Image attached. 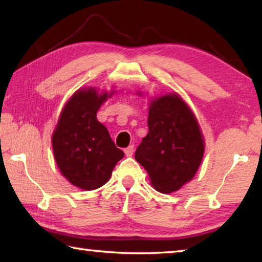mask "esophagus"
Wrapping results in <instances>:
<instances>
[{"label": "esophagus", "instance_id": "esophagus-1", "mask_svg": "<svg viewBox=\"0 0 262 262\" xmlns=\"http://www.w3.org/2000/svg\"><path fill=\"white\" fill-rule=\"evenodd\" d=\"M125 154L127 157H130L133 156V154H134V145H129V147L125 149Z\"/></svg>", "mask_w": 262, "mask_h": 262}]
</instances>
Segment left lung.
Returning <instances> with one entry per match:
<instances>
[{"mask_svg":"<svg viewBox=\"0 0 262 262\" xmlns=\"http://www.w3.org/2000/svg\"><path fill=\"white\" fill-rule=\"evenodd\" d=\"M148 127L135 159L158 192H176L193 179L201 164L205 142L200 126L181 97L170 94L151 101Z\"/></svg>","mask_w":262,"mask_h":262,"instance_id":"1","label":"left lung"}]
</instances>
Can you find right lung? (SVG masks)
<instances>
[{
    "label": "right lung",
    "instance_id": "obj_1",
    "mask_svg": "<svg viewBox=\"0 0 262 262\" xmlns=\"http://www.w3.org/2000/svg\"><path fill=\"white\" fill-rule=\"evenodd\" d=\"M108 96L106 92L99 95L94 88L77 90L64 105L53 133L57 166L70 184L81 189L105 185L115 164L125 156L96 117Z\"/></svg>",
    "mask_w": 262,
    "mask_h": 262
}]
</instances>
